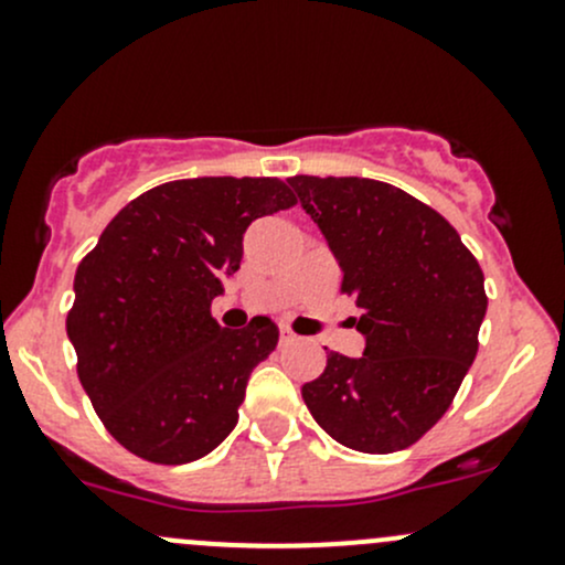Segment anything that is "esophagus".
Listing matches in <instances>:
<instances>
[{"instance_id": "1", "label": "esophagus", "mask_w": 565, "mask_h": 565, "mask_svg": "<svg viewBox=\"0 0 565 565\" xmlns=\"http://www.w3.org/2000/svg\"><path fill=\"white\" fill-rule=\"evenodd\" d=\"M292 341H298V335L292 330H281V344H292Z\"/></svg>"}]
</instances>
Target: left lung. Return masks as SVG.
<instances>
[{
  "label": "left lung",
  "instance_id": "1",
  "mask_svg": "<svg viewBox=\"0 0 565 565\" xmlns=\"http://www.w3.org/2000/svg\"><path fill=\"white\" fill-rule=\"evenodd\" d=\"M339 259L361 358L328 352L303 385L315 420L341 446L393 454L446 415L476 361L487 315L483 270L459 232L402 188L363 177H289Z\"/></svg>",
  "mask_w": 565,
  "mask_h": 565
}]
</instances>
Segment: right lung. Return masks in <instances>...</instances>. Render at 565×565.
I'll use <instances>...</instances> for the list:
<instances>
[{"label": "right lung", "instance_id": "right-lung-1", "mask_svg": "<svg viewBox=\"0 0 565 565\" xmlns=\"http://www.w3.org/2000/svg\"><path fill=\"white\" fill-rule=\"evenodd\" d=\"M298 204L276 177H196L125 204L76 270L67 335L106 431L156 465L207 457L237 424L273 319L215 322V295L241 270L250 221Z\"/></svg>", "mask_w": 565, "mask_h": 565}]
</instances>
